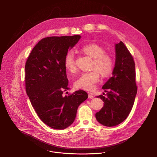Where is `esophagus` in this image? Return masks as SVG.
I'll use <instances>...</instances> for the list:
<instances>
[{
  "label": "esophagus",
  "mask_w": 157,
  "mask_h": 157,
  "mask_svg": "<svg viewBox=\"0 0 157 157\" xmlns=\"http://www.w3.org/2000/svg\"><path fill=\"white\" fill-rule=\"evenodd\" d=\"M88 96H89V99H93L94 97L93 93H91V92H89V93H88Z\"/></svg>",
  "instance_id": "1"
}]
</instances>
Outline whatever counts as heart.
<instances>
[{
  "label": "heart",
  "instance_id": "obj_1",
  "mask_svg": "<svg viewBox=\"0 0 157 157\" xmlns=\"http://www.w3.org/2000/svg\"><path fill=\"white\" fill-rule=\"evenodd\" d=\"M79 50L86 56L93 59L91 64V71L82 73L75 81L74 84L77 89L92 91L95 89L99 81L100 74L104 76H108L113 72L114 61L105 50L96 43L88 44L82 46ZM64 64L66 69L70 73L76 71V60L72 52H68L65 55Z\"/></svg>",
  "mask_w": 157,
  "mask_h": 157
}]
</instances>
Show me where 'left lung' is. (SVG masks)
<instances>
[{"label": "left lung", "instance_id": "left-lung-1", "mask_svg": "<svg viewBox=\"0 0 157 157\" xmlns=\"http://www.w3.org/2000/svg\"><path fill=\"white\" fill-rule=\"evenodd\" d=\"M116 64L113 76L102 89L107 97L98 96L104 107L96 114L97 121L107 127L116 126L122 122L132 109L137 92L136 82L135 62L122 41L116 44Z\"/></svg>", "mask_w": 157, "mask_h": 157}]
</instances>
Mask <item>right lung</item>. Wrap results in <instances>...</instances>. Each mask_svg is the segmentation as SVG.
<instances>
[{"label":"right lung","instance_id":"add662e5","mask_svg":"<svg viewBox=\"0 0 157 157\" xmlns=\"http://www.w3.org/2000/svg\"><path fill=\"white\" fill-rule=\"evenodd\" d=\"M80 35L49 36L32 49L25 63V89L40 119L55 129H64L75 121L78 106L88 98L78 90L64 96L70 89L64 60Z\"/></svg>","mask_w":157,"mask_h":157}]
</instances>
